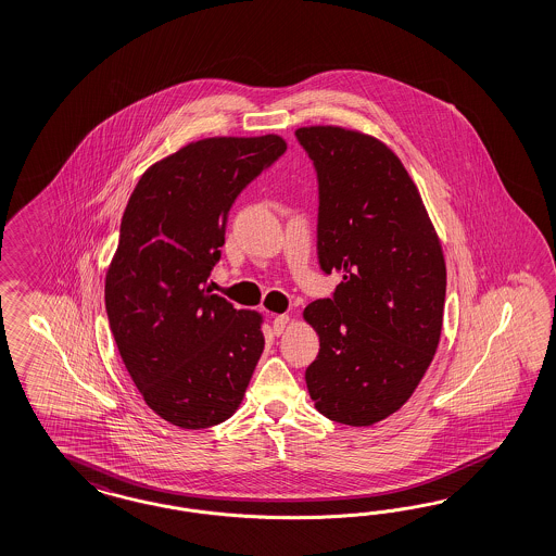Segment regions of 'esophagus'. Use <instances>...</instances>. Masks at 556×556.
Segmentation results:
<instances>
[{
  "mask_svg": "<svg viewBox=\"0 0 556 556\" xmlns=\"http://www.w3.org/2000/svg\"><path fill=\"white\" fill-rule=\"evenodd\" d=\"M287 324H289V316H287V314L275 316V319H273V331H275L277 336H281V333L286 331Z\"/></svg>",
  "mask_w": 556,
  "mask_h": 556,
  "instance_id": "obj_1",
  "label": "esophagus"
}]
</instances>
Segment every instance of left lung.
Listing matches in <instances>:
<instances>
[{
	"label": "left lung",
	"mask_w": 556,
	"mask_h": 556,
	"mask_svg": "<svg viewBox=\"0 0 556 556\" xmlns=\"http://www.w3.org/2000/svg\"><path fill=\"white\" fill-rule=\"evenodd\" d=\"M295 136L316 165L319 267L342 273L333 298L303 312L319 336L305 382L324 417L368 427L405 405L435 356L443 249L389 146L336 125L300 127Z\"/></svg>",
	"instance_id": "obj_1"
}]
</instances>
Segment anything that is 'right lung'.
<instances>
[{
  "label": "right lung",
  "instance_id": "obj_1",
  "mask_svg": "<svg viewBox=\"0 0 556 556\" xmlns=\"http://www.w3.org/2000/svg\"><path fill=\"white\" fill-rule=\"evenodd\" d=\"M286 150L273 134L192 141L146 169L123 212L109 326L143 401L181 429L232 417L263 354V316L206 281L237 195Z\"/></svg>",
  "mask_w": 556,
  "mask_h": 556
}]
</instances>
